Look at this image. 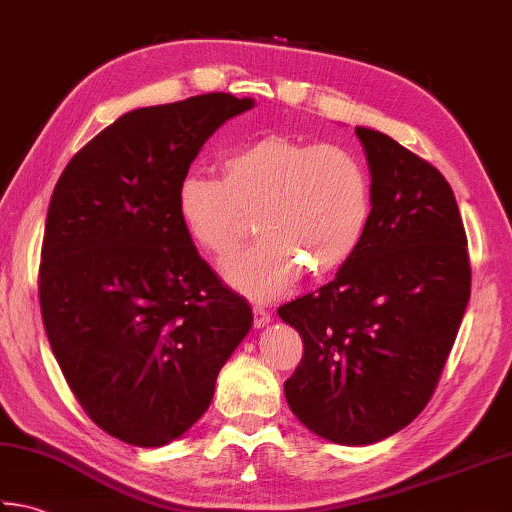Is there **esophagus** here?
Instances as JSON below:
<instances>
[{
	"instance_id": "1",
	"label": "esophagus",
	"mask_w": 512,
	"mask_h": 512,
	"mask_svg": "<svg viewBox=\"0 0 512 512\" xmlns=\"http://www.w3.org/2000/svg\"><path fill=\"white\" fill-rule=\"evenodd\" d=\"M269 321H272V316H269V312L265 310V307L256 305L254 307V325L256 327H265Z\"/></svg>"
}]
</instances>
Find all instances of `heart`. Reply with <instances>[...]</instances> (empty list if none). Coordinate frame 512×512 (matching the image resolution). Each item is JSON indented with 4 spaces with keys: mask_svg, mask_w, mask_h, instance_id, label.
<instances>
[{
    "mask_svg": "<svg viewBox=\"0 0 512 512\" xmlns=\"http://www.w3.org/2000/svg\"><path fill=\"white\" fill-rule=\"evenodd\" d=\"M223 178L189 171L176 189L182 227L202 252L227 258L256 223L260 238L227 260L223 274L240 292L272 301L307 269L323 278L354 256L372 214V180L341 144L263 136L229 149Z\"/></svg>",
    "mask_w": 512,
    "mask_h": 512,
    "instance_id": "1",
    "label": "heart"
}]
</instances>
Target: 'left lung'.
<instances>
[{"label": "left lung", "mask_w": 512, "mask_h": 512, "mask_svg": "<svg viewBox=\"0 0 512 512\" xmlns=\"http://www.w3.org/2000/svg\"><path fill=\"white\" fill-rule=\"evenodd\" d=\"M372 178L359 249L332 283L278 307L303 339L285 381L314 435L365 446L426 408L470 298L466 229L448 180L381 131L356 127Z\"/></svg>", "instance_id": "1"}]
</instances>
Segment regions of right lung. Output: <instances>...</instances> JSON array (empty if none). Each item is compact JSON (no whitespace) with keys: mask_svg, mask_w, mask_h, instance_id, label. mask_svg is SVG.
<instances>
[{"mask_svg":"<svg viewBox=\"0 0 512 512\" xmlns=\"http://www.w3.org/2000/svg\"><path fill=\"white\" fill-rule=\"evenodd\" d=\"M252 106L207 93L124 113L75 153L51 196L48 343L95 426L131 446L185 435L252 330V307L200 258L176 209L202 144Z\"/></svg>","mask_w":512,"mask_h":512,"instance_id":"obj_1","label":"right lung"}]
</instances>
